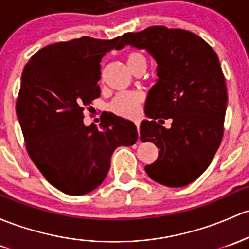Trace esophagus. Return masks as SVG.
Returning a JSON list of instances; mask_svg holds the SVG:
<instances>
[{
  "mask_svg": "<svg viewBox=\"0 0 249 249\" xmlns=\"http://www.w3.org/2000/svg\"><path fill=\"white\" fill-rule=\"evenodd\" d=\"M135 125H136V127H137V131L139 133V126H141V122H139V120H135Z\"/></svg>",
  "mask_w": 249,
  "mask_h": 249,
  "instance_id": "1",
  "label": "esophagus"
}]
</instances>
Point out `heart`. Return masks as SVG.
<instances>
[{"label": "heart", "mask_w": 249, "mask_h": 249, "mask_svg": "<svg viewBox=\"0 0 249 249\" xmlns=\"http://www.w3.org/2000/svg\"><path fill=\"white\" fill-rule=\"evenodd\" d=\"M127 65L131 70H135L136 67L141 66V65H146V60L144 58L143 54H141L137 51H131L126 55ZM143 97L138 93H120L112 100L110 104V110L113 113L118 114L124 118H133L137 116L141 108L142 104H143Z\"/></svg>", "instance_id": "obj_1"}]
</instances>
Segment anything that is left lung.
I'll use <instances>...</instances> for the list:
<instances>
[{
    "mask_svg": "<svg viewBox=\"0 0 249 249\" xmlns=\"http://www.w3.org/2000/svg\"><path fill=\"white\" fill-rule=\"evenodd\" d=\"M125 45L146 49L158 65L145 104L150 120L141 124V141L160 150L146 174L166 187H184L206 171L223 137L228 99L217 54L198 35L164 26L125 33ZM160 118L173 119L170 129Z\"/></svg>",
    "mask_w": 249,
    "mask_h": 249,
    "instance_id": "1",
    "label": "left lung"
}]
</instances>
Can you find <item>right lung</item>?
Listing matches in <instances>:
<instances>
[{"mask_svg":"<svg viewBox=\"0 0 249 249\" xmlns=\"http://www.w3.org/2000/svg\"><path fill=\"white\" fill-rule=\"evenodd\" d=\"M114 48H123L122 36H83L41 48L23 68L16 113L27 152L43 177L67 195L99 187L114 150L138 139L136 125L113 113L99 129L84 125L85 108L100 97V61Z\"/></svg>","mask_w":249,"mask_h":249,"instance_id":"1","label":"right lung"}]
</instances>
